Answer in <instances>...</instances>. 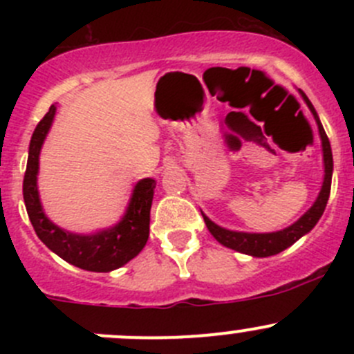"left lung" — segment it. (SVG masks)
<instances>
[{"mask_svg": "<svg viewBox=\"0 0 354 354\" xmlns=\"http://www.w3.org/2000/svg\"><path fill=\"white\" fill-rule=\"evenodd\" d=\"M303 101L308 106V109L312 111L313 118H315V123L319 127V135L320 142H322V159H324V181L322 187H320L319 195H317L315 202L312 203L308 210L299 217L298 221L291 224V226L284 227V230L272 231V233H246V231H233L226 230V227L219 226L214 221H210L205 214L202 212L203 221H205L207 230L210 231L214 238L219 241L221 245L227 246L231 250H236V252L245 253V255L259 257V259H263V257L277 255L283 250H286L292 243L299 240L301 236L308 234L310 231L315 227V224L319 223V219L322 217L324 210H326L327 200H329L330 195V183H332V169H334V162H332V151L329 138H327L326 130H324L322 123L319 120V114H317L315 108L312 106V102L308 101L305 94L299 91Z\"/></svg>", "mask_w": 354, "mask_h": 354, "instance_id": "1", "label": "left lung"}]
</instances>
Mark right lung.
I'll use <instances>...</instances> for the list:
<instances>
[{"label": "right lung", "mask_w": 354, "mask_h": 354, "mask_svg": "<svg viewBox=\"0 0 354 354\" xmlns=\"http://www.w3.org/2000/svg\"><path fill=\"white\" fill-rule=\"evenodd\" d=\"M55 114L56 106L53 104L35 127L28 145L24 178V200L28 219L39 240L71 266L91 272H111L120 269L135 259L147 243L156 180L144 178L137 181L123 217L114 226L94 233H73L59 227L46 216L37 188L39 156L55 121Z\"/></svg>", "instance_id": "right-lung-1"}]
</instances>
